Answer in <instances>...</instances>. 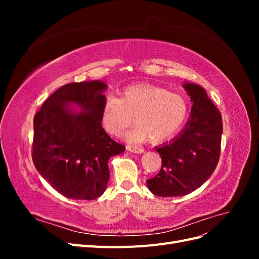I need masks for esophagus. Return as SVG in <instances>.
I'll use <instances>...</instances> for the list:
<instances>
[{"label":"esophagus","instance_id":"obj_1","mask_svg":"<svg viewBox=\"0 0 259 259\" xmlns=\"http://www.w3.org/2000/svg\"><path fill=\"white\" fill-rule=\"evenodd\" d=\"M126 148H127V150H130L131 152H134V153H143V152L145 151L144 148L136 147V146H131V145H128Z\"/></svg>","mask_w":259,"mask_h":259}]
</instances>
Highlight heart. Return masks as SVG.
<instances>
[{
  "label": "heart",
  "instance_id": "obj_1",
  "mask_svg": "<svg viewBox=\"0 0 259 259\" xmlns=\"http://www.w3.org/2000/svg\"><path fill=\"white\" fill-rule=\"evenodd\" d=\"M189 114L188 100L180 94L150 83H137L121 92L120 99L108 97L103 108V125L113 136H121L135 121L138 126L128 133V139L153 143L173 136Z\"/></svg>",
  "mask_w": 259,
  "mask_h": 259
}]
</instances>
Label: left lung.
I'll list each match as a JSON object with an SVG mask.
<instances>
[{
	"label": "left lung",
	"mask_w": 259,
	"mask_h": 259,
	"mask_svg": "<svg viewBox=\"0 0 259 259\" xmlns=\"http://www.w3.org/2000/svg\"><path fill=\"white\" fill-rule=\"evenodd\" d=\"M193 103L185 128L171 142L155 148L162 159L158 175L147 186L158 197H182L198 189L213 174L221 156L222 114L200 85L185 83Z\"/></svg>",
	"instance_id": "8db88e82"
}]
</instances>
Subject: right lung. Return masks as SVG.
Masks as SVG:
<instances>
[{"mask_svg": "<svg viewBox=\"0 0 259 259\" xmlns=\"http://www.w3.org/2000/svg\"><path fill=\"white\" fill-rule=\"evenodd\" d=\"M107 85L100 81L69 83L45 100L33 119L32 160L55 190L73 200H94L106 190L108 161L124 152L101 126ZM79 104L74 114L66 106Z\"/></svg>", "mask_w": 259, "mask_h": 259, "instance_id": "add662e5", "label": "right lung"}]
</instances>
